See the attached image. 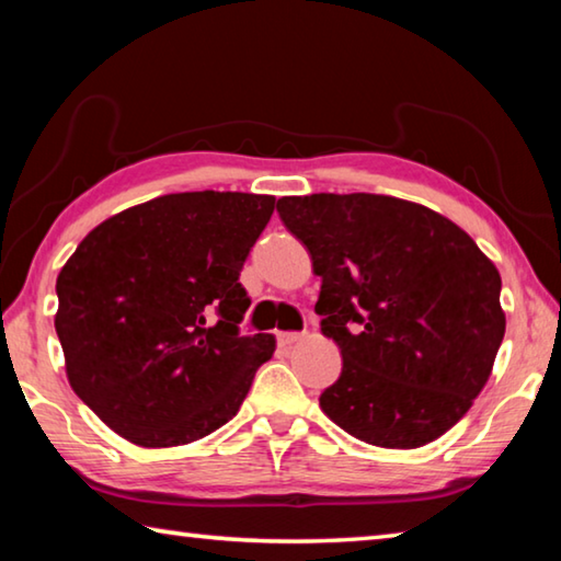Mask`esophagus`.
Segmentation results:
<instances>
[{"label":"esophagus","instance_id":"esophagus-1","mask_svg":"<svg viewBox=\"0 0 561 561\" xmlns=\"http://www.w3.org/2000/svg\"><path fill=\"white\" fill-rule=\"evenodd\" d=\"M301 336L304 334H299V331H279L277 341L282 346H291V344H297V341H301Z\"/></svg>","mask_w":561,"mask_h":561}]
</instances>
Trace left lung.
Here are the masks:
<instances>
[{"label": "left lung", "instance_id": "1", "mask_svg": "<svg viewBox=\"0 0 561 561\" xmlns=\"http://www.w3.org/2000/svg\"><path fill=\"white\" fill-rule=\"evenodd\" d=\"M277 213L311 254L321 334L344 358L321 411L381 448L440 438L505 336L495 264L448 217L391 195L282 197Z\"/></svg>", "mask_w": 561, "mask_h": 561}]
</instances>
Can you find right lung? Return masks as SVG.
I'll list each match as a JSON object with an SVG mask.
<instances>
[{
    "mask_svg": "<svg viewBox=\"0 0 561 561\" xmlns=\"http://www.w3.org/2000/svg\"><path fill=\"white\" fill-rule=\"evenodd\" d=\"M272 195L173 193L91 230L56 279L76 396L144 448L201 440L240 411L272 334L242 336V264Z\"/></svg>",
    "mask_w": 561,
    "mask_h": 561,
    "instance_id": "1",
    "label": "right lung"
}]
</instances>
